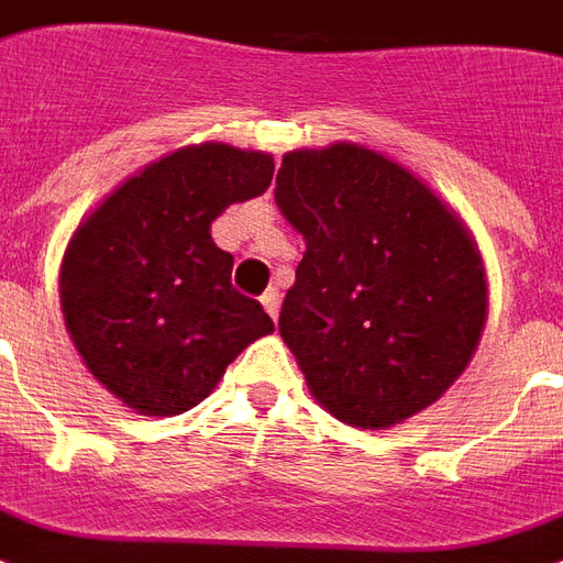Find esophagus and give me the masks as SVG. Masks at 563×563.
<instances>
[{
  "mask_svg": "<svg viewBox=\"0 0 563 563\" xmlns=\"http://www.w3.org/2000/svg\"><path fill=\"white\" fill-rule=\"evenodd\" d=\"M261 305H264V311H267L269 317L276 320V317H278V305H282V296H278L276 287H269L267 294L261 296Z\"/></svg>",
  "mask_w": 563,
  "mask_h": 563,
  "instance_id": "34e87169",
  "label": "esophagus"
}]
</instances>
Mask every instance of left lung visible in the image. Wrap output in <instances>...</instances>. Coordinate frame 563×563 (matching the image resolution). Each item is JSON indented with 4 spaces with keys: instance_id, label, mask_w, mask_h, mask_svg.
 Wrapping results in <instances>:
<instances>
[{
    "instance_id": "8db88e82",
    "label": "left lung",
    "mask_w": 563,
    "mask_h": 563,
    "mask_svg": "<svg viewBox=\"0 0 563 563\" xmlns=\"http://www.w3.org/2000/svg\"><path fill=\"white\" fill-rule=\"evenodd\" d=\"M276 202L305 238L278 331L317 402L355 429L438 402L473 358L487 308L459 217L355 143L287 152Z\"/></svg>"
}]
</instances>
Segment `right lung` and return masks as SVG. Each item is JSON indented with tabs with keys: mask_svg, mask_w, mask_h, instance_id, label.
I'll list each match as a JSON object with an SVG mask.
<instances>
[{
	"mask_svg": "<svg viewBox=\"0 0 563 563\" xmlns=\"http://www.w3.org/2000/svg\"><path fill=\"white\" fill-rule=\"evenodd\" d=\"M273 158L187 146L117 187L73 234L60 305L76 350L114 396L150 417L190 411L252 341L276 329L234 290L211 238L229 205L261 196Z\"/></svg>",
	"mask_w": 563,
	"mask_h": 563,
	"instance_id": "add662e5",
	"label": "right lung"
}]
</instances>
